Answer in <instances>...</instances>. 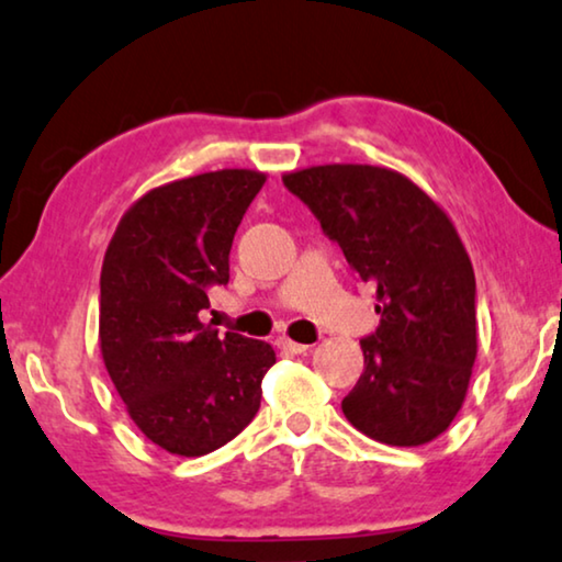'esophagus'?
I'll return each mask as SVG.
<instances>
[{"mask_svg":"<svg viewBox=\"0 0 562 562\" xmlns=\"http://www.w3.org/2000/svg\"><path fill=\"white\" fill-rule=\"evenodd\" d=\"M278 349H282L284 353H305V351H311V344H297V341H290V338H278Z\"/></svg>","mask_w":562,"mask_h":562,"instance_id":"34e87169","label":"esophagus"}]
</instances>
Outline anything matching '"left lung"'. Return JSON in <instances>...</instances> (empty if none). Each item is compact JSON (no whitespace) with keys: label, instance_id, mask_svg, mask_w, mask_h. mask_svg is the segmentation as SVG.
Masks as SVG:
<instances>
[{"label":"left lung","instance_id":"8db88e82","mask_svg":"<svg viewBox=\"0 0 562 562\" xmlns=\"http://www.w3.org/2000/svg\"><path fill=\"white\" fill-rule=\"evenodd\" d=\"M361 282L379 326L361 338L363 374L341 402L363 436L423 446L453 423L476 361V278L453 224L400 172L318 165L282 178Z\"/></svg>","mask_w":562,"mask_h":562}]
</instances>
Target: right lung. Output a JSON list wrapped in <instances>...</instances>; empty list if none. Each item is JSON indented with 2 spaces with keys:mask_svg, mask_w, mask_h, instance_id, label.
<instances>
[{
  "mask_svg": "<svg viewBox=\"0 0 562 562\" xmlns=\"http://www.w3.org/2000/svg\"><path fill=\"white\" fill-rule=\"evenodd\" d=\"M265 176L216 170L160 186L124 213L101 267L99 341L126 413L176 456H205L255 420L270 344L201 323Z\"/></svg>",
  "mask_w": 562,
  "mask_h": 562,
  "instance_id": "obj_1",
  "label": "right lung"
}]
</instances>
